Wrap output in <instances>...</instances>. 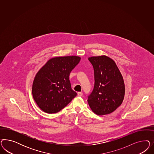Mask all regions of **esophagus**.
Returning a JSON list of instances; mask_svg holds the SVG:
<instances>
[{
	"label": "esophagus",
	"instance_id": "1",
	"mask_svg": "<svg viewBox=\"0 0 154 154\" xmlns=\"http://www.w3.org/2000/svg\"><path fill=\"white\" fill-rule=\"evenodd\" d=\"M82 95H83V94H82V93H81V92H78L77 93V95L79 97H82Z\"/></svg>",
	"mask_w": 154,
	"mask_h": 154
}]
</instances>
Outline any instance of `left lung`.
<instances>
[{"instance_id": "8db88e82", "label": "left lung", "mask_w": 154, "mask_h": 154, "mask_svg": "<svg viewBox=\"0 0 154 154\" xmlns=\"http://www.w3.org/2000/svg\"><path fill=\"white\" fill-rule=\"evenodd\" d=\"M89 60L93 66L95 84L88 97L91 109L98 115L111 113L123 102L125 85L115 61L106 55L91 56Z\"/></svg>"}]
</instances>
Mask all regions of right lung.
Listing matches in <instances>:
<instances>
[{
    "label": "right lung",
    "instance_id": "add662e5",
    "mask_svg": "<svg viewBox=\"0 0 154 154\" xmlns=\"http://www.w3.org/2000/svg\"><path fill=\"white\" fill-rule=\"evenodd\" d=\"M80 60L77 56L55 57L38 70L33 81L32 94L43 112H59L77 95L71 88L69 75Z\"/></svg>",
    "mask_w": 154,
    "mask_h": 154
}]
</instances>
